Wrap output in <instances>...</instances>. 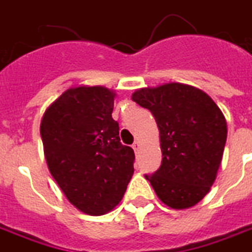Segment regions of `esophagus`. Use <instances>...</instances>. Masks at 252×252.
Returning a JSON list of instances; mask_svg holds the SVG:
<instances>
[{
	"label": "esophagus",
	"instance_id": "obj_1",
	"mask_svg": "<svg viewBox=\"0 0 252 252\" xmlns=\"http://www.w3.org/2000/svg\"><path fill=\"white\" fill-rule=\"evenodd\" d=\"M132 148H134V151H138V148H139V142L136 140V142H134V144H132Z\"/></svg>",
	"mask_w": 252,
	"mask_h": 252
}]
</instances>
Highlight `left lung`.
<instances>
[{
    "label": "left lung",
    "instance_id": "left-lung-1",
    "mask_svg": "<svg viewBox=\"0 0 252 252\" xmlns=\"http://www.w3.org/2000/svg\"><path fill=\"white\" fill-rule=\"evenodd\" d=\"M132 101L153 113L160 132L161 164L144 177L165 205H196L221 164L227 136L222 112L206 93L177 83L139 89Z\"/></svg>",
    "mask_w": 252,
    "mask_h": 252
}]
</instances>
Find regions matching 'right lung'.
<instances>
[{
  "label": "right lung",
  "instance_id": "1",
  "mask_svg": "<svg viewBox=\"0 0 252 252\" xmlns=\"http://www.w3.org/2000/svg\"><path fill=\"white\" fill-rule=\"evenodd\" d=\"M113 108L114 93L106 88H73L47 109L40 124L52 177L69 202L91 216L118 205L134 173L135 155L121 143Z\"/></svg>",
  "mask_w": 252,
  "mask_h": 252
}]
</instances>
